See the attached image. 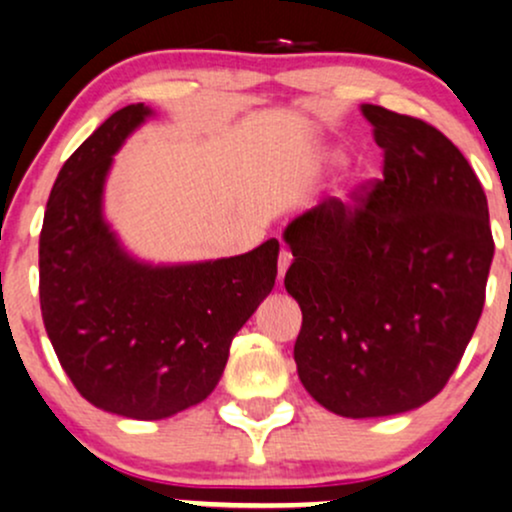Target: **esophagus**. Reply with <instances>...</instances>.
<instances>
[{"instance_id":"esophagus-1","label":"esophagus","mask_w":512,"mask_h":512,"mask_svg":"<svg viewBox=\"0 0 512 512\" xmlns=\"http://www.w3.org/2000/svg\"><path fill=\"white\" fill-rule=\"evenodd\" d=\"M291 260H294V257H291V252L286 250V247H282V250H279V262H277V274H279V282H282V279H284V274H286V269H289Z\"/></svg>"}]
</instances>
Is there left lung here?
Listing matches in <instances>:
<instances>
[{
  "label": "left lung",
  "mask_w": 512,
  "mask_h": 512,
  "mask_svg": "<svg viewBox=\"0 0 512 512\" xmlns=\"http://www.w3.org/2000/svg\"><path fill=\"white\" fill-rule=\"evenodd\" d=\"M384 179L335 196L284 230V286L303 323L301 384L342 418L413 411L445 389L486 301V194L445 133L364 104Z\"/></svg>",
  "instance_id": "left-lung-1"
}]
</instances>
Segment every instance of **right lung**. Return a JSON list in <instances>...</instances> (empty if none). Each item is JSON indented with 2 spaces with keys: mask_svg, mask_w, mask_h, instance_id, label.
Here are the masks:
<instances>
[{
  "mask_svg": "<svg viewBox=\"0 0 512 512\" xmlns=\"http://www.w3.org/2000/svg\"><path fill=\"white\" fill-rule=\"evenodd\" d=\"M150 114L123 106L67 157L38 243L43 323L65 374L92 406L133 420L172 418L216 389L279 257L274 238L194 265L153 267L123 250L101 196L114 153Z\"/></svg>",
  "mask_w": 512,
  "mask_h": 512,
  "instance_id": "add662e5",
  "label": "right lung"
}]
</instances>
